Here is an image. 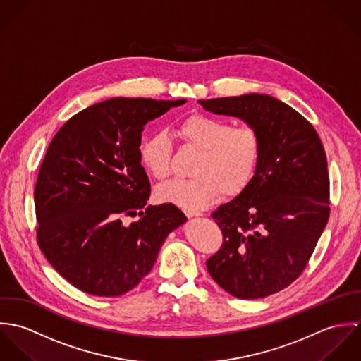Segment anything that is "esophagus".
<instances>
[{
    "label": "esophagus",
    "mask_w": 361,
    "mask_h": 361,
    "mask_svg": "<svg viewBox=\"0 0 361 361\" xmlns=\"http://www.w3.org/2000/svg\"><path fill=\"white\" fill-rule=\"evenodd\" d=\"M183 212L186 214V216H200V215H203L202 212L193 211V209H183Z\"/></svg>",
    "instance_id": "1"
}]
</instances>
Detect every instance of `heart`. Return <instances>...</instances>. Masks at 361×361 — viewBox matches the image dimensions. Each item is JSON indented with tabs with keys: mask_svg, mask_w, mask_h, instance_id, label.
I'll use <instances>...</instances> for the list:
<instances>
[{
	"mask_svg": "<svg viewBox=\"0 0 361 361\" xmlns=\"http://www.w3.org/2000/svg\"><path fill=\"white\" fill-rule=\"evenodd\" d=\"M185 146L199 150L188 179H176L157 189L164 203L200 209L211 204L222 192L236 196L255 176L261 154L258 132L250 125L232 126L228 121L207 114H190L176 126ZM172 146L165 132L146 136L139 145V159L155 180L171 175Z\"/></svg>",
	"mask_w": 361,
	"mask_h": 361,
	"instance_id": "1",
	"label": "heart"
}]
</instances>
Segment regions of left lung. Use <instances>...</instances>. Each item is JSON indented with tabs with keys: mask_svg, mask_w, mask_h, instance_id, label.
Here are the masks:
<instances>
[{
	"mask_svg": "<svg viewBox=\"0 0 361 361\" xmlns=\"http://www.w3.org/2000/svg\"><path fill=\"white\" fill-rule=\"evenodd\" d=\"M258 132L261 154L247 188L211 216L221 249L207 259L212 279L239 299H259L295 282L329 218V175L321 139L296 109L267 94L199 100Z\"/></svg>",
	"mask_w": 361,
	"mask_h": 361,
	"instance_id": "obj_1",
	"label": "left lung"
}]
</instances>
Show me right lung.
Instances as JSON below:
<instances>
[{"label": "right lung", "instance_id": "1", "mask_svg": "<svg viewBox=\"0 0 361 361\" xmlns=\"http://www.w3.org/2000/svg\"><path fill=\"white\" fill-rule=\"evenodd\" d=\"M185 103L111 99L78 112L54 136L35 188L36 238L75 288L105 298L132 290L186 221L171 203L142 209L152 189L139 159L145 126ZM137 210L139 221H121Z\"/></svg>", "mask_w": 361, "mask_h": 361}]
</instances>
